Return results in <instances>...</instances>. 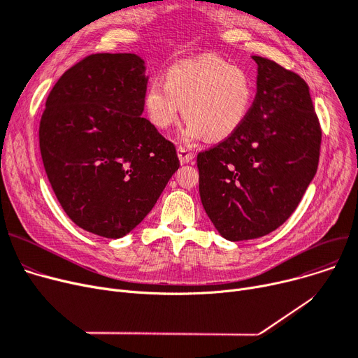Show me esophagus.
<instances>
[{"instance_id":"34e87169","label":"esophagus","mask_w":358,"mask_h":358,"mask_svg":"<svg viewBox=\"0 0 358 358\" xmlns=\"http://www.w3.org/2000/svg\"><path fill=\"white\" fill-rule=\"evenodd\" d=\"M177 154H178V159H180L181 164L190 162V161H193V158H194V154L190 152V150L187 149L185 146H178V148H177Z\"/></svg>"}]
</instances>
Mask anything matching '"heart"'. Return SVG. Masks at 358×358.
<instances>
[{
	"instance_id": "b5f03b06",
	"label": "heart",
	"mask_w": 358,
	"mask_h": 358,
	"mask_svg": "<svg viewBox=\"0 0 358 358\" xmlns=\"http://www.w3.org/2000/svg\"><path fill=\"white\" fill-rule=\"evenodd\" d=\"M255 90L250 73L215 55L169 66L164 84H149L142 97L148 120L166 130L187 119L182 139L208 138L220 142L245 123L254 104Z\"/></svg>"
}]
</instances>
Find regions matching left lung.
<instances>
[{
  "label": "left lung",
  "instance_id": "1",
  "mask_svg": "<svg viewBox=\"0 0 358 358\" xmlns=\"http://www.w3.org/2000/svg\"><path fill=\"white\" fill-rule=\"evenodd\" d=\"M257 96L238 131L197 155L201 204L228 241L264 236L296 210L313 180L322 130L309 87L261 56Z\"/></svg>",
  "mask_w": 358,
  "mask_h": 358
}]
</instances>
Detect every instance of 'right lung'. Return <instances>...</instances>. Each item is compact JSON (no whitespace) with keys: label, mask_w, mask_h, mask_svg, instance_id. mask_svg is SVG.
Wrapping results in <instances>:
<instances>
[{"label":"right lung","mask_w":358,"mask_h":358,"mask_svg":"<svg viewBox=\"0 0 358 358\" xmlns=\"http://www.w3.org/2000/svg\"><path fill=\"white\" fill-rule=\"evenodd\" d=\"M148 78L135 53H96L46 100L41 154L53 193L87 232L117 239L152 210L180 166L176 146L142 117Z\"/></svg>","instance_id":"obj_1"}]
</instances>
